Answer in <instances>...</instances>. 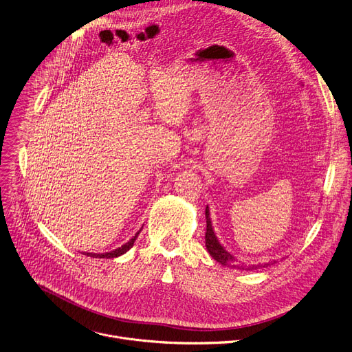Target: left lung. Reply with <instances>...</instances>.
I'll list each match as a JSON object with an SVG mask.
<instances>
[{
    "label": "left lung",
    "mask_w": 352,
    "mask_h": 352,
    "mask_svg": "<svg viewBox=\"0 0 352 352\" xmlns=\"http://www.w3.org/2000/svg\"><path fill=\"white\" fill-rule=\"evenodd\" d=\"M206 219H207V232H206V246L208 253L211 254V257L214 260H217L219 264L222 265H228L230 268H236V270H257L261 265H245V263H242L241 260H238L235 256L230 254L228 250H225V248L218 242L214 229H212V223H211V218H210V210L208 206L206 208ZM265 265V264H264ZM268 265V264H267Z\"/></svg>",
    "instance_id": "8db88e82"
}]
</instances>
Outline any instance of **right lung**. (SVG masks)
<instances>
[{
	"instance_id": "obj_1",
	"label": "right lung",
	"mask_w": 352,
	"mask_h": 352,
	"mask_svg": "<svg viewBox=\"0 0 352 352\" xmlns=\"http://www.w3.org/2000/svg\"><path fill=\"white\" fill-rule=\"evenodd\" d=\"M142 229V228H141ZM141 229L135 233V235L127 242V243H124L122 248H117V249H114V250H111V252H107V253H100V254H98V253H87V256H91V257H96V258H114V257H119V256H122V254H124L126 252H129L131 248H133V245H134V242H135V239L138 238V235H140V232H141Z\"/></svg>"
}]
</instances>
